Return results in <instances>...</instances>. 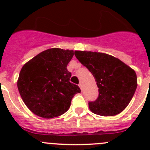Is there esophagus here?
Returning <instances> with one entry per match:
<instances>
[{
  "label": "esophagus",
  "mask_w": 150,
  "mask_h": 150,
  "mask_svg": "<svg viewBox=\"0 0 150 150\" xmlns=\"http://www.w3.org/2000/svg\"><path fill=\"white\" fill-rule=\"evenodd\" d=\"M79 88H80V89L83 90V85H82V83H79Z\"/></svg>",
  "instance_id": "34e87169"
}]
</instances>
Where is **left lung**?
I'll return each instance as SVG.
<instances>
[{
  "label": "left lung",
  "mask_w": 150,
  "mask_h": 150,
  "mask_svg": "<svg viewBox=\"0 0 150 150\" xmlns=\"http://www.w3.org/2000/svg\"><path fill=\"white\" fill-rule=\"evenodd\" d=\"M80 63L89 70L98 87V98L89 102L91 112L103 116L122 112L133 98L137 86L136 73L112 55L91 51L74 52Z\"/></svg>",
  "instance_id": "obj_1"
}]
</instances>
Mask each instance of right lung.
<instances>
[{
  "instance_id": "1",
  "label": "right lung",
  "mask_w": 150,
  "mask_h": 150,
  "mask_svg": "<svg viewBox=\"0 0 150 150\" xmlns=\"http://www.w3.org/2000/svg\"><path fill=\"white\" fill-rule=\"evenodd\" d=\"M74 51L52 48L43 51L21 69L17 87L25 104L40 117L52 119L64 114L71 100L80 92L78 86L70 82L67 64Z\"/></svg>"
}]
</instances>
